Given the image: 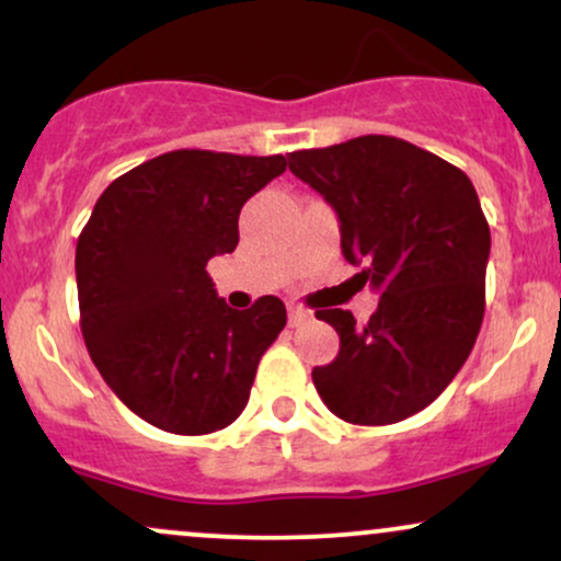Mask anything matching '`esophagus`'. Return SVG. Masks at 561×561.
Masks as SVG:
<instances>
[{
    "mask_svg": "<svg viewBox=\"0 0 561 561\" xmlns=\"http://www.w3.org/2000/svg\"><path fill=\"white\" fill-rule=\"evenodd\" d=\"M289 327H300V324H306L308 319H311V311H308V308H302V306H289Z\"/></svg>",
    "mask_w": 561,
    "mask_h": 561,
    "instance_id": "obj_1",
    "label": "esophagus"
}]
</instances>
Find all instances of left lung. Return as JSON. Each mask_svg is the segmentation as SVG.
Returning a JSON list of instances; mask_svg holds the SVG:
<instances>
[{
  "label": "left lung",
  "instance_id": "left-lung-1",
  "mask_svg": "<svg viewBox=\"0 0 561 561\" xmlns=\"http://www.w3.org/2000/svg\"><path fill=\"white\" fill-rule=\"evenodd\" d=\"M289 171L337 210L345 261L382 295L364 327L343 308L317 311L340 353L313 385L340 420L401 422L448 388L478 340L491 255L478 192L448 160L385 134L289 152Z\"/></svg>",
  "mask_w": 561,
  "mask_h": 561
}]
</instances>
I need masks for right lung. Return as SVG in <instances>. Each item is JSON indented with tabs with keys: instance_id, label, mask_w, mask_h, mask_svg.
I'll return each mask as SVG.
<instances>
[{
	"instance_id": "add662e5",
	"label": "right lung",
	"mask_w": 561,
	"mask_h": 561,
	"mask_svg": "<svg viewBox=\"0 0 561 561\" xmlns=\"http://www.w3.org/2000/svg\"><path fill=\"white\" fill-rule=\"evenodd\" d=\"M285 169V156L165 152L115 179L81 229L83 343L107 388L165 433L229 427L285 330L279 298L234 311L205 272L240 242L242 205Z\"/></svg>"
}]
</instances>
